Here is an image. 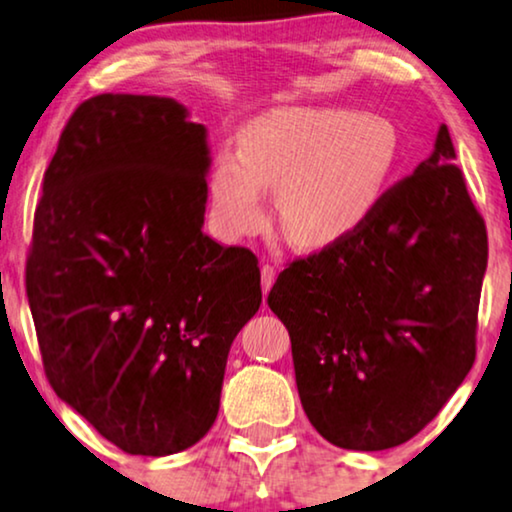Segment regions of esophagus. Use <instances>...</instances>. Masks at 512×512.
<instances>
[{
  "instance_id": "esophagus-1",
  "label": "esophagus",
  "mask_w": 512,
  "mask_h": 512,
  "mask_svg": "<svg viewBox=\"0 0 512 512\" xmlns=\"http://www.w3.org/2000/svg\"><path fill=\"white\" fill-rule=\"evenodd\" d=\"M277 279V270L272 268V265H263L261 268V286H263V293H268L272 289V284H275Z\"/></svg>"
}]
</instances>
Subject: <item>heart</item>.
I'll use <instances>...</instances> for the list:
<instances>
[{
    "label": "heart",
    "mask_w": 512,
    "mask_h": 512,
    "mask_svg": "<svg viewBox=\"0 0 512 512\" xmlns=\"http://www.w3.org/2000/svg\"><path fill=\"white\" fill-rule=\"evenodd\" d=\"M403 139L380 114L342 107H279L244 125L237 153L221 151L209 198L230 237L263 228L275 188L279 228L300 249L354 235L382 205L401 165Z\"/></svg>",
    "instance_id": "b5f03b06"
}]
</instances>
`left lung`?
Instances as JSON below:
<instances>
[{
    "label": "left lung",
    "mask_w": 512,
    "mask_h": 512,
    "mask_svg": "<svg viewBox=\"0 0 512 512\" xmlns=\"http://www.w3.org/2000/svg\"><path fill=\"white\" fill-rule=\"evenodd\" d=\"M454 158L440 125L431 156L354 235L293 261L270 289L305 415L345 450L417 436L475 361L487 230Z\"/></svg>",
    "instance_id": "1"
}]
</instances>
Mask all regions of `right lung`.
Segmentation results:
<instances>
[{"mask_svg":"<svg viewBox=\"0 0 512 512\" xmlns=\"http://www.w3.org/2000/svg\"><path fill=\"white\" fill-rule=\"evenodd\" d=\"M172 97H90L44 174L27 300L46 377L128 454L167 457L219 415L261 270L202 233L207 128Z\"/></svg>","mask_w":512,"mask_h":512,"instance_id":"right-lung-1","label":"right lung"}]
</instances>
